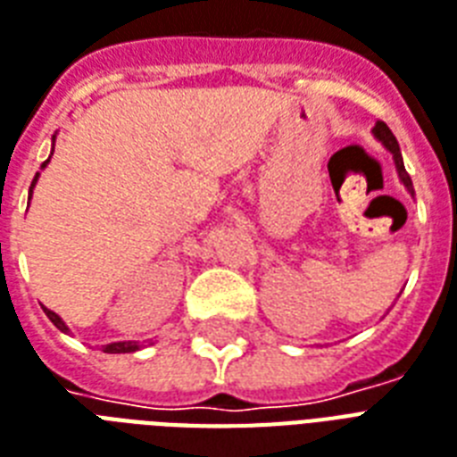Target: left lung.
Listing matches in <instances>:
<instances>
[{
  "instance_id": "8db88e82",
  "label": "left lung",
  "mask_w": 457,
  "mask_h": 457,
  "mask_svg": "<svg viewBox=\"0 0 457 457\" xmlns=\"http://www.w3.org/2000/svg\"><path fill=\"white\" fill-rule=\"evenodd\" d=\"M371 134L378 138L383 144V148L386 151H391L393 153V162H395V170H398V177H400V182L405 184V189L410 191V196H414V187H412V179H410V174H407L405 170V162H403V153H400V145L398 141H395V136H393V131L383 121H376V127L371 129Z\"/></svg>"
}]
</instances>
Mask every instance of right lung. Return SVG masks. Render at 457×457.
<instances>
[{
    "label": "right lung",
    "instance_id": "obj_1",
    "mask_svg": "<svg viewBox=\"0 0 457 457\" xmlns=\"http://www.w3.org/2000/svg\"><path fill=\"white\" fill-rule=\"evenodd\" d=\"M54 138H57V136H52V151H54ZM50 158H52V155H50ZM50 158L45 160L40 170H45V167H47ZM37 177H40V172L35 174L33 184H30V196H33V189H35V184H37ZM30 196H28V201H30ZM43 309H45V313H47V319H50V321L54 323V326H57V328L62 330V333H69V326H66V323L62 321V316H57V313H54V312H50L47 306H43ZM141 347H144V345L136 343V340H124V343L103 345V353H107V354H127V353H136V350H141Z\"/></svg>",
    "mask_w": 457,
    "mask_h": 457
}]
</instances>
